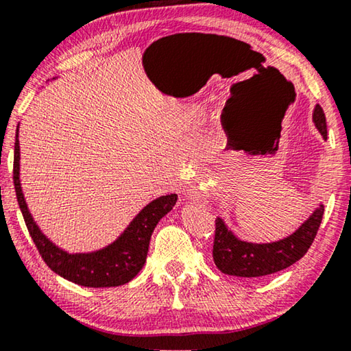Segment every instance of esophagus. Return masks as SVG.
Masks as SVG:
<instances>
[{"label":"esophagus","mask_w":351,"mask_h":351,"mask_svg":"<svg viewBox=\"0 0 351 351\" xmlns=\"http://www.w3.org/2000/svg\"><path fill=\"white\" fill-rule=\"evenodd\" d=\"M197 195H198V193H197V192H192V193H190V197H193V198H197Z\"/></svg>","instance_id":"esophagus-1"}]
</instances>
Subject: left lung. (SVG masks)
Returning <instances> with one entry per match:
<instances>
[{"mask_svg":"<svg viewBox=\"0 0 351 351\" xmlns=\"http://www.w3.org/2000/svg\"><path fill=\"white\" fill-rule=\"evenodd\" d=\"M313 122L317 132L326 141V121L322 108L316 105ZM324 217V204L314 209L293 234L271 243H252L240 240L223 218L215 219V240H213V261L217 268L228 276L263 277L274 274L300 260L310 249Z\"/></svg>","mask_w":351,"mask_h":351,"instance_id":"1","label":"left lung"}]
</instances>
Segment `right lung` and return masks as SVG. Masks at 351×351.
<instances>
[{
  "label": "right lung",
  "instance_id": "1",
  "mask_svg": "<svg viewBox=\"0 0 351 351\" xmlns=\"http://www.w3.org/2000/svg\"><path fill=\"white\" fill-rule=\"evenodd\" d=\"M14 186L29 234L46 265L60 277L88 288L121 287L133 280L145 265L154 228L159 219L173 209L178 199L176 193H167L150 201L110 245L90 252H69L41 232L29 210L20 180L19 128L14 152Z\"/></svg>",
  "mask_w": 351,
  "mask_h": 351
}]
</instances>
